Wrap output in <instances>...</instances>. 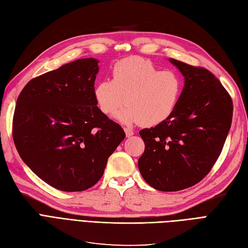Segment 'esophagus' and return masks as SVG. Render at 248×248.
Listing matches in <instances>:
<instances>
[{
	"instance_id": "1",
	"label": "esophagus",
	"mask_w": 248,
	"mask_h": 248,
	"mask_svg": "<svg viewBox=\"0 0 248 248\" xmlns=\"http://www.w3.org/2000/svg\"><path fill=\"white\" fill-rule=\"evenodd\" d=\"M124 131H125V134L127 138H130L133 136V131L130 128H124Z\"/></svg>"
}]
</instances>
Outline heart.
<instances>
[{"instance_id":"obj_1","label":"heart","mask_w":248,"mask_h":248,"mask_svg":"<svg viewBox=\"0 0 248 248\" xmlns=\"http://www.w3.org/2000/svg\"><path fill=\"white\" fill-rule=\"evenodd\" d=\"M182 91V80L170 70L161 71L140 58H127L111 69V80L102 79L93 89L97 107L106 116H116L118 121L130 125L155 126L175 110Z\"/></svg>"}]
</instances>
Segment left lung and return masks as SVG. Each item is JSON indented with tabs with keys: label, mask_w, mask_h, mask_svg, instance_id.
Returning a JSON list of instances; mask_svg holds the SVG:
<instances>
[{
	"label": "left lung",
	"mask_w": 248,
	"mask_h": 248,
	"mask_svg": "<svg viewBox=\"0 0 248 248\" xmlns=\"http://www.w3.org/2000/svg\"><path fill=\"white\" fill-rule=\"evenodd\" d=\"M184 77L172 114L140 131L145 151L139 159L141 177L160 191H178L199 183L218 158L229 134L232 102L209 70L169 59Z\"/></svg>",
	"instance_id": "1"
}]
</instances>
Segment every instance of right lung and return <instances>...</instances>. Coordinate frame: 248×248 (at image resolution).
<instances>
[{"instance_id":"obj_1","label":"right lung","mask_w":248,"mask_h":248,"mask_svg":"<svg viewBox=\"0 0 248 248\" xmlns=\"http://www.w3.org/2000/svg\"><path fill=\"white\" fill-rule=\"evenodd\" d=\"M98 60L78 59L30 80L13 116L20 158L44 182L62 191H84L102 177L124 138L122 127L93 96Z\"/></svg>"}]
</instances>
